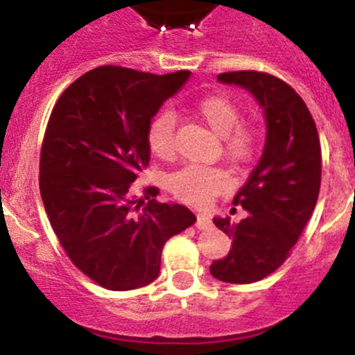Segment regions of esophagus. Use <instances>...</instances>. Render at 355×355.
I'll return each instance as SVG.
<instances>
[{"instance_id": "1", "label": "esophagus", "mask_w": 355, "mask_h": 355, "mask_svg": "<svg viewBox=\"0 0 355 355\" xmlns=\"http://www.w3.org/2000/svg\"><path fill=\"white\" fill-rule=\"evenodd\" d=\"M196 227L199 230H207L211 227V218L207 214H198V221H196Z\"/></svg>"}]
</instances>
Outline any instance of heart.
I'll return each instance as SVG.
<instances>
[{
	"instance_id": "obj_1",
	"label": "heart",
	"mask_w": 355,
	"mask_h": 355,
	"mask_svg": "<svg viewBox=\"0 0 355 355\" xmlns=\"http://www.w3.org/2000/svg\"><path fill=\"white\" fill-rule=\"evenodd\" d=\"M199 118L221 137L225 155L234 161H245L256 148L257 135L250 125L239 123L237 105L227 96L213 94L198 103ZM175 116L163 111L151 121L148 130V146L156 156L166 157L173 153ZM227 175L218 168L185 166L168 178V189L180 200L192 206H206L216 194L227 187Z\"/></svg>"
}]
</instances>
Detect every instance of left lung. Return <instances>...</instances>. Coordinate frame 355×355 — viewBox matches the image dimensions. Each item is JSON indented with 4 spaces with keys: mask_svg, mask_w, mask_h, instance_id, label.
<instances>
[{
    "mask_svg": "<svg viewBox=\"0 0 355 355\" xmlns=\"http://www.w3.org/2000/svg\"><path fill=\"white\" fill-rule=\"evenodd\" d=\"M218 82L245 89L263 108V156L235 196L247 216L241 223L213 218L232 239L230 252L213 261L211 275L227 284H254L287 259L316 206L321 146L316 125L299 94L263 71H228Z\"/></svg>",
    "mask_w": 355,
    "mask_h": 355,
    "instance_id": "obj_1",
    "label": "left lung"
}]
</instances>
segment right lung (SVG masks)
Instances as JSON below:
<instances>
[{
	"mask_svg": "<svg viewBox=\"0 0 355 355\" xmlns=\"http://www.w3.org/2000/svg\"><path fill=\"white\" fill-rule=\"evenodd\" d=\"M189 77L98 67L68 85L51 111L39 168L42 202L71 263L108 290L155 282L164 242L196 221L182 204L130 198L151 159L149 125ZM148 192L157 196L155 187Z\"/></svg>",
	"mask_w": 355,
	"mask_h": 355,
	"instance_id": "right-lung-1",
	"label": "right lung"
}]
</instances>
